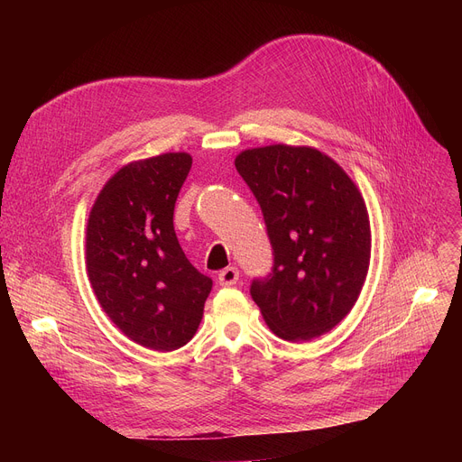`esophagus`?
I'll list each match as a JSON object with an SVG mask.
<instances>
[{
	"label": "esophagus",
	"instance_id": "34e87169",
	"mask_svg": "<svg viewBox=\"0 0 462 462\" xmlns=\"http://www.w3.org/2000/svg\"><path fill=\"white\" fill-rule=\"evenodd\" d=\"M217 281L221 286H234L239 281V272H237V268H226L218 273Z\"/></svg>",
	"mask_w": 462,
	"mask_h": 462
}]
</instances>
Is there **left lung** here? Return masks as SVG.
Segmentation results:
<instances>
[{
  "instance_id": "8db88e82",
  "label": "left lung",
  "mask_w": 462,
  "mask_h": 462,
  "mask_svg": "<svg viewBox=\"0 0 462 462\" xmlns=\"http://www.w3.org/2000/svg\"><path fill=\"white\" fill-rule=\"evenodd\" d=\"M234 162L273 247V272L251 284L265 324L292 343L331 331L356 305L369 272L371 223L359 189L310 145H263Z\"/></svg>"
}]
</instances>
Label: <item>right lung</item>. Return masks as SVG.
Here are the masks:
<instances>
[{"instance_id": "obj_1", "label": "right lung", "mask_w": 462, "mask_h": 462, "mask_svg": "<svg viewBox=\"0 0 462 462\" xmlns=\"http://www.w3.org/2000/svg\"><path fill=\"white\" fill-rule=\"evenodd\" d=\"M192 157L162 153L121 166L97 197L86 228V268L97 301L131 341L157 352L187 345L213 281L187 260L174 206Z\"/></svg>"}]
</instances>
